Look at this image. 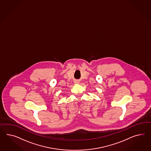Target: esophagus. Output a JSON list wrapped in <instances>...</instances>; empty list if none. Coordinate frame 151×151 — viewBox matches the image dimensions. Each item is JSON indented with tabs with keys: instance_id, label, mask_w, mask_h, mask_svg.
Instances as JSON below:
<instances>
[{
	"instance_id": "1",
	"label": "esophagus",
	"mask_w": 151,
	"mask_h": 151,
	"mask_svg": "<svg viewBox=\"0 0 151 151\" xmlns=\"http://www.w3.org/2000/svg\"><path fill=\"white\" fill-rule=\"evenodd\" d=\"M75 83H78V82L77 81H75V82H74Z\"/></svg>"
}]
</instances>
